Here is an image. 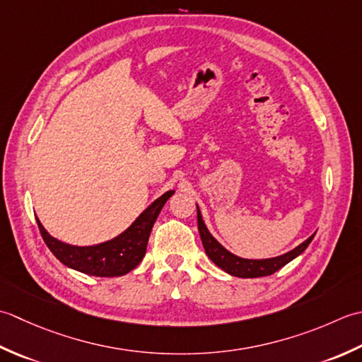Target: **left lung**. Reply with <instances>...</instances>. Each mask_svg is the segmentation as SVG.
<instances>
[{"label": "left lung", "mask_w": 362, "mask_h": 362, "mask_svg": "<svg viewBox=\"0 0 362 362\" xmlns=\"http://www.w3.org/2000/svg\"><path fill=\"white\" fill-rule=\"evenodd\" d=\"M197 220H198V231H200V238L203 242L204 252L209 256V259L218 265L220 269L225 270L226 274L239 278H257V276H269L275 274L276 270L284 267L286 264H289L295 257L300 256L308 248L309 243L314 239V235H309V238L301 242L298 247H295L291 252H287L281 256L276 257H267V259H245V257H240L238 255H233L231 252L220 243L214 235L209 233L208 226H206L203 216L200 212V208L197 204Z\"/></svg>", "instance_id": "obj_1"}]
</instances>
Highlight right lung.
Masks as SVG:
<instances>
[{"instance_id": "obj_1", "label": "right lung", "mask_w": 362, "mask_h": 362, "mask_svg": "<svg viewBox=\"0 0 362 362\" xmlns=\"http://www.w3.org/2000/svg\"><path fill=\"white\" fill-rule=\"evenodd\" d=\"M173 194L175 190L165 192L140 214L123 233L114 239L97 243V245H70V243L53 238L43 228L39 218H37V225H39L42 238L51 253L64 265L93 276H122L136 269L144 259L151 228L156 222L160 209Z\"/></svg>"}]
</instances>
